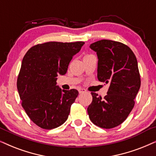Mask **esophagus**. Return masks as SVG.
Wrapping results in <instances>:
<instances>
[{
  "label": "esophagus",
  "mask_w": 156,
  "mask_h": 156,
  "mask_svg": "<svg viewBox=\"0 0 156 156\" xmlns=\"http://www.w3.org/2000/svg\"><path fill=\"white\" fill-rule=\"evenodd\" d=\"M78 91H79V93H80V94H82V93L87 92V90H85V89H83V88H79Z\"/></svg>",
  "instance_id": "esophagus-1"
}]
</instances>
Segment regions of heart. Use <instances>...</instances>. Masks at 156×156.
Returning a JSON list of instances; mask_svg holds the SVG:
<instances>
[{"label": "heart", "mask_w": 156, "mask_h": 156, "mask_svg": "<svg viewBox=\"0 0 156 156\" xmlns=\"http://www.w3.org/2000/svg\"><path fill=\"white\" fill-rule=\"evenodd\" d=\"M89 56V54H87V55H85L84 56Z\"/></svg>", "instance_id": "obj_1"}]
</instances>
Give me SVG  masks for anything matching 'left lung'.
<instances>
[{"label":"left lung","mask_w":156,"mask_h":156,"mask_svg":"<svg viewBox=\"0 0 156 156\" xmlns=\"http://www.w3.org/2000/svg\"><path fill=\"white\" fill-rule=\"evenodd\" d=\"M90 47L98 57V80L109 83L110 87L103 99L91 92L89 117L97 126L113 128L126 120L135 105L134 99L140 87L137 58L128 46L118 41L103 39Z\"/></svg>","instance_id":"obj_1"}]
</instances>
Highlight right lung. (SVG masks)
<instances>
[{
	"label": "right lung",
	"mask_w": 156,
	"mask_h": 156,
	"mask_svg": "<svg viewBox=\"0 0 156 156\" xmlns=\"http://www.w3.org/2000/svg\"><path fill=\"white\" fill-rule=\"evenodd\" d=\"M84 44L46 42L34 46L24 56L18 92L26 114L38 127L51 130L67 120L79 92L62 90L56 85V76L66 73L70 61Z\"/></svg>",
	"instance_id": "right-lung-1"
}]
</instances>
